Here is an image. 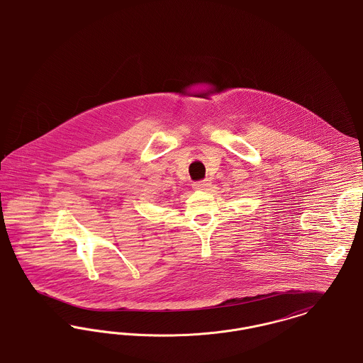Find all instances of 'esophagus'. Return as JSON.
Instances as JSON below:
<instances>
[{"mask_svg":"<svg viewBox=\"0 0 363 363\" xmlns=\"http://www.w3.org/2000/svg\"><path fill=\"white\" fill-rule=\"evenodd\" d=\"M194 190L198 191H208L211 187V182L210 180H202V182H196L192 184Z\"/></svg>","mask_w":363,"mask_h":363,"instance_id":"obj_1","label":"esophagus"}]
</instances>
